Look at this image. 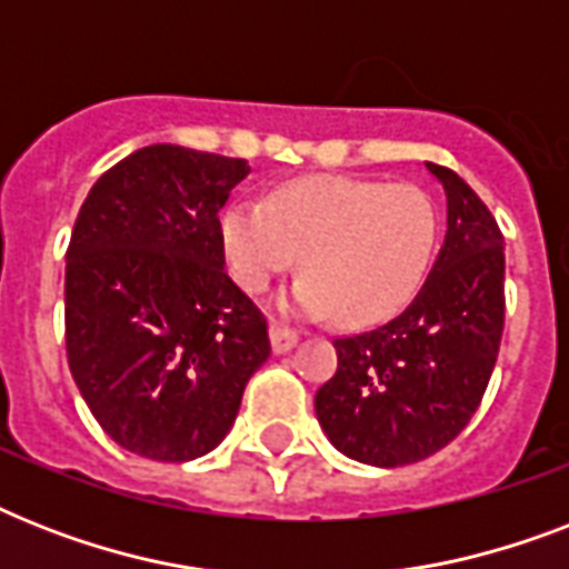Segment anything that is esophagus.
I'll list each match as a JSON object with an SVG mask.
<instances>
[{"mask_svg":"<svg viewBox=\"0 0 569 569\" xmlns=\"http://www.w3.org/2000/svg\"><path fill=\"white\" fill-rule=\"evenodd\" d=\"M268 337H271L274 355H283V351L295 348V342H298V330H292L289 325H280V321H271L268 325Z\"/></svg>","mask_w":569,"mask_h":569,"instance_id":"obj_1","label":"esophagus"}]
</instances>
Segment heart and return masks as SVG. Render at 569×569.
<instances>
[{"label":"heart","mask_w":569,"mask_h":569,"mask_svg":"<svg viewBox=\"0 0 569 569\" xmlns=\"http://www.w3.org/2000/svg\"><path fill=\"white\" fill-rule=\"evenodd\" d=\"M437 241L433 200L413 182L303 177L266 200H236L221 218L232 277L266 292L301 253L292 289L301 312L366 325L401 310L422 283Z\"/></svg>","instance_id":"b5f03b06"}]
</instances>
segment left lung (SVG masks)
Instances as JSON below:
<instances>
[{"label":"left lung","instance_id":"obj_1","mask_svg":"<svg viewBox=\"0 0 569 569\" xmlns=\"http://www.w3.org/2000/svg\"><path fill=\"white\" fill-rule=\"evenodd\" d=\"M446 191V239L410 307L333 339L339 366L316 416L342 455L372 467L431 458L485 398L505 328V239L458 173L428 162Z\"/></svg>","mask_w":569,"mask_h":569}]
</instances>
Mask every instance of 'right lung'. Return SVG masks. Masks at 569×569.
<instances>
[{
    "instance_id": "obj_1",
    "label": "right lung",
    "mask_w": 569,
    "mask_h": 569,
    "mask_svg": "<svg viewBox=\"0 0 569 569\" xmlns=\"http://www.w3.org/2000/svg\"><path fill=\"white\" fill-rule=\"evenodd\" d=\"M244 159L141 147L93 182L64 277L67 363L111 440L164 463L227 437L271 355L266 316L223 271L221 218Z\"/></svg>"
}]
</instances>
